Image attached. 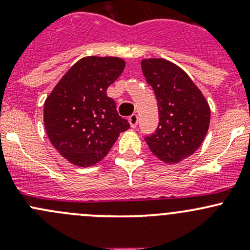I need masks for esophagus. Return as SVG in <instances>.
I'll return each mask as SVG.
<instances>
[{
  "mask_svg": "<svg viewBox=\"0 0 250 250\" xmlns=\"http://www.w3.org/2000/svg\"><path fill=\"white\" fill-rule=\"evenodd\" d=\"M128 121H129V123H130V127L135 128L138 125V122H139V118H138V116L135 115V113H133L132 116H129Z\"/></svg>",
  "mask_w": 250,
  "mask_h": 250,
  "instance_id": "1",
  "label": "esophagus"
}]
</instances>
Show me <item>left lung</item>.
<instances>
[{"label":"left lung","instance_id":"left-lung-1","mask_svg":"<svg viewBox=\"0 0 250 250\" xmlns=\"http://www.w3.org/2000/svg\"><path fill=\"white\" fill-rule=\"evenodd\" d=\"M141 70L157 99L160 122L145 137L151 152L167 163L192 155L206 138L210 110L185 71L165 59H145Z\"/></svg>","mask_w":250,"mask_h":250}]
</instances>
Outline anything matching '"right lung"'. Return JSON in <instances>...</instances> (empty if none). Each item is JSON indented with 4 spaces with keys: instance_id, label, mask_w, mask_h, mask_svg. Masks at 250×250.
I'll use <instances>...</instances> for the list:
<instances>
[{
    "instance_id": "obj_1",
    "label": "right lung",
    "mask_w": 250,
    "mask_h": 250,
    "mask_svg": "<svg viewBox=\"0 0 250 250\" xmlns=\"http://www.w3.org/2000/svg\"><path fill=\"white\" fill-rule=\"evenodd\" d=\"M120 58L87 57L62 76L44 103V127L50 143L72 165L102 161L129 123L116 110L106 89L122 74Z\"/></svg>"
}]
</instances>
